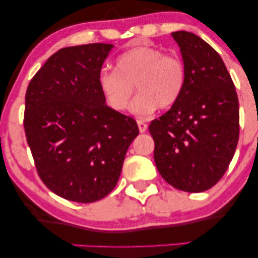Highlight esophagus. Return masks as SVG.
Segmentation results:
<instances>
[{
	"label": "esophagus",
	"mask_w": 258,
	"mask_h": 258,
	"mask_svg": "<svg viewBox=\"0 0 258 258\" xmlns=\"http://www.w3.org/2000/svg\"><path fill=\"white\" fill-rule=\"evenodd\" d=\"M137 125H138L139 132H141V133H143V132H146V131H147V128H148V125H147L146 122H143V121L138 120V121H137Z\"/></svg>",
	"instance_id": "34e87169"
}]
</instances>
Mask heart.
<instances>
[{"label": "heart", "instance_id": "1", "mask_svg": "<svg viewBox=\"0 0 258 258\" xmlns=\"http://www.w3.org/2000/svg\"><path fill=\"white\" fill-rule=\"evenodd\" d=\"M99 90L106 104L115 111L128 108L135 86L138 97L131 111L139 117H148L158 108L174 105L185 86V68L178 57L165 54L154 47H137L116 59V69L102 70Z\"/></svg>", "mask_w": 258, "mask_h": 258}]
</instances>
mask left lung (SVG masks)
I'll list each match as a JSON object with an SVG mask.
<instances>
[{
  "label": "left lung",
  "mask_w": 258,
  "mask_h": 258,
  "mask_svg": "<svg viewBox=\"0 0 258 258\" xmlns=\"http://www.w3.org/2000/svg\"><path fill=\"white\" fill-rule=\"evenodd\" d=\"M185 68L174 105L153 120L154 160L168 184L188 193L212 188L226 173L239 141L235 86L217 52L188 31L172 32Z\"/></svg>",
  "instance_id": "obj_1"
}]
</instances>
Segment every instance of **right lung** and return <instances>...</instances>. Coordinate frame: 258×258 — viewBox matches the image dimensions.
Instances as JSON below:
<instances>
[{
    "mask_svg": "<svg viewBox=\"0 0 258 258\" xmlns=\"http://www.w3.org/2000/svg\"><path fill=\"white\" fill-rule=\"evenodd\" d=\"M111 48L90 43L59 49L26 90L24 130L38 176L53 193L76 203L110 193L139 133L136 120L109 108L99 90Z\"/></svg>",
    "mask_w": 258,
    "mask_h": 258,
    "instance_id": "obj_1",
    "label": "right lung"
}]
</instances>
